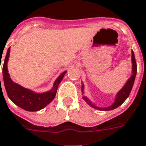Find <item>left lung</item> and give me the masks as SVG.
<instances>
[{"label":"left lung","mask_w":146,"mask_h":146,"mask_svg":"<svg viewBox=\"0 0 146 146\" xmlns=\"http://www.w3.org/2000/svg\"><path fill=\"white\" fill-rule=\"evenodd\" d=\"M131 63H132V74H131V77L128 78L127 81L126 82V83L124 86L121 88L120 90L117 92V94L115 96V101L113 102V104L106 107V108H101L99 106H97L96 104H94L91 101V100L89 98H87L86 96L84 95V84L82 81V98L86 103L88 105H90V107L95 109H98V110H101V111H110V110H113L115 108H118L119 106H120L121 104H123L127 98L129 97V95L131 94V90L133 87V85H134V80H135V77L137 75V64H136V60H135V56H134V52L133 50L131 51Z\"/></svg>","instance_id":"obj_1"}]
</instances>
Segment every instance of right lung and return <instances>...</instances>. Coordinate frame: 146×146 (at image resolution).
Masks as SVG:
<instances>
[{
	"instance_id": "right-lung-1",
	"label": "right lung",
	"mask_w": 146,
	"mask_h": 146,
	"mask_svg": "<svg viewBox=\"0 0 146 146\" xmlns=\"http://www.w3.org/2000/svg\"><path fill=\"white\" fill-rule=\"evenodd\" d=\"M9 56H10V48H8L6 56L4 60L3 70H2L4 84L9 99L14 104L18 105L19 107H20L26 111H36L45 108V106H47L54 99L59 84L64 77L67 71H64L59 75L57 78L55 80L52 88L50 90L43 93H38V92L33 91L32 90L23 87L12 81V78H10V75L8 70V61H9Z\"/></svg>"
}]
</instances>
